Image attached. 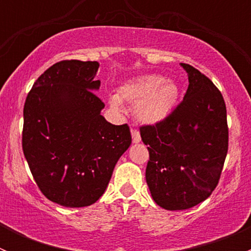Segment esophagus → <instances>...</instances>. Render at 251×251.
<instances>
[{
    "label": "esophagus",
    "instance_id": "esophagus-1",
    "mask_svg": "<svg viewBox=\"0 0 251 251\" xmlns=\"http://www.w3.org/2000/svg\"><path fill=\"white\" fill-rule=\"evenodd\" d=\"M131 135H132V142H133V143H138V142H141L140 131H138L137 128H131Z\"/></svg>",
    "mask_w": 251,
    "mask_h": 251
}]
</instances>
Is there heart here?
Returning a JSON list of instances; mask_svg holds the SVG:
<instances>
[{
  "instance_id": "1",
  "label": "heart",
  "mask_w": 251,
  "mask_h": 251,
  "mask_svg": "<svg viewBox=\"0 0 251 251\" xmlns=\"http://www.w3.org/2000/svg\"><path fill=\"white\" fill-rule=\"evenodd\" d=\"M179 91L176 83L161 75H146L124 83L118 95L111 96L110 107L123 109V103L136 107L138 119L143 123L155 124L168 118L178 100Z\"/></svg>"
}]
</instances>
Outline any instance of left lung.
Masks as SVG:
<instances>
[{"instance_id":"obj_1","label":"left lung","mask_w":251,"mask_h":251,"mask_svg":"<svg viewBox=\"0 0 251 251\" xmlns=\"http://www.w3.org/2000/svg\"><path fill=\"white\" fill-rule=\"evenodd\" d=\"M189 85L183 100L164 120L141 126L149 151L146 179L154 201L186 210L216 188L228 151L225 100L209 77L181 63Z\"/></svg>"}]
</instances>
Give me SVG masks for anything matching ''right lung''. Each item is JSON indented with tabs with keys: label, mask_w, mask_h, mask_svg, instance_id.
<instances>
[{
	"label": "right lung",
	"mask_w": 251,
	"mask_h": 251,
	"mask_svg": "<svg viewBox=\"0 0 251 251\" xmlns=\"http://www.w3.org/2000/svg\"><path fill=\"white\" fill-rule=\"evenodd\" d=\"M100 63L62 60L27 93L22 144L37 187L47 199L82 207L102 197L115 164L131 144L127 124L113 125L93 92Z\"/></svg>",
	"instance_id": "1"
}]
</instances>
